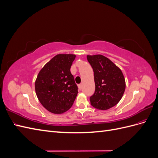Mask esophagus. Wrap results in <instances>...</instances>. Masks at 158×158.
<instances>
[{
  "instance_id": "esophagus-1",
  "label": "esophagus",
  "mask_w": 158,
  "mask_h": 158,
  "mask_svg": "<svg viewBox=\"0 0 158 158\" xmlns=\"http://www.w3.org/2000/svg\"><path fill=\"white\" fill-rule=\"evenodd\" d=\"M78 88H79V89H82V84H79L78 85Z\"/></svg>"
}]
</instances>
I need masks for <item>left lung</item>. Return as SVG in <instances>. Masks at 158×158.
<instances>
[{
  "label": "left lung",
  "instance_id": "8db88e82",
  "mask_svg": "<svg viewBox=\"0 0 158 158\" xmlns=\"http://www.w3.org/2000/svg\"><path fill=\"white\" fill-rule=\"evenodd\" d=\"M94 73L95 89L89 98L92 106L99 110L114 107L122 98L125 90V80L121 70L102 55H87Z\"/></svg>",
  "mask_w": 158,
  "mask_h": 158
}]
</instances>
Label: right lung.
Masks as SVG:
<instances>
[{
  "label": "right lung",
  "mask_w": 158,
  "mask_h": 158,
  "mask_svg": "<svg viewBox=\"0 0 158 158\" xmlns=\"http://www.w3.org/2000/svg\"><path fill=\"white\" fill-rule=\"evenodd\" d=\"M76 55L59 54L40 71L35 82L38 99L47 111L55 114L66 112L73 106L78 87L70 67Z\"/></svg>",
  "instance_id": "1"
}]
</instances>
